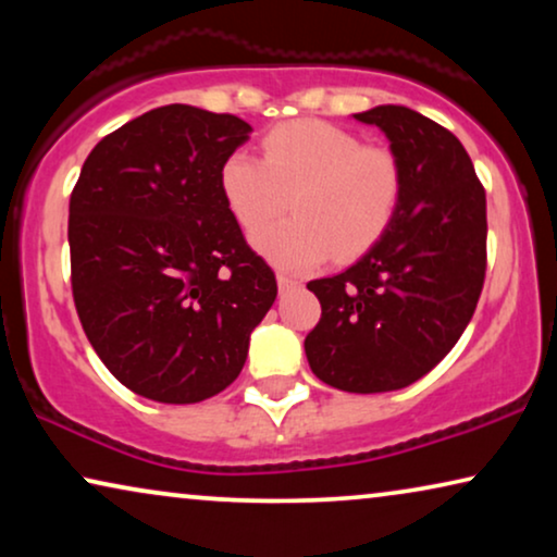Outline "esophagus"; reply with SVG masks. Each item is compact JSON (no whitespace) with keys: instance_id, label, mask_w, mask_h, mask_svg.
<instances>
[{"instance_id":"obj_1","label":"esophagus","mask_w":557,"mask_h":557,"mask_svg":"<svg viewBox=\"0 0 557 557\" xmlns=\"http://www.w3.org/2000/svg\"><path fill=\"white\" fill-rule=\"evenodd\" d=\"M276 281H278V292H288V288H294L296 284H299V281H296L294 276H288V273H278Z\"/></svg>"}]
</instances>
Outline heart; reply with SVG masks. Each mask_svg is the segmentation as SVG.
I'll list each match as a JSON object with an SVG mask.
<instances>
[{"label":"heart","instance_id":"1","mask_svg":"<svg viewBox=\"0 0 557 557\" xmlns=\"http://www.w3.org/2000/svg\"><path fill=\"white\" fill-rule=\"evenodd\" d=\"M261 149L263 159L233 151L220 170V189L248 233L293 197L297 218L256 235V248L278 269H314L332 253L349 261L391 231L403 200V170L391 149L311 119L271 128Z\"/></svg>","mask_w":557,"mask_h":557}]
</instances>
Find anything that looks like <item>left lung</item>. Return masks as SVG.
Instances as JSON below:
<instances>
[{"label":"left lung","mask_w":557,"mask_h":557,"mask_svg":"<svg viewBox=\"0 0 557 557\" xmlns=\"http://www.w3.org/2000/svg\"><path fill=\"white\" fill-rule=\"evenodd\" d=\"M355 119L391 139L403 200L360 261L307 284L322 317L304 349L322 383L387 393L436 368L474 317L486 273V195L467 149L436 121L406 106Z\"/></svg>","instance_id":"1"}]
</instances>
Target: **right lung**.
<instances>
[{"instance_id":"right-lung-1","label":"right lung","mask_w":557,"mask_h":557,"mask_svg":"<svg viewBox=\"0 0 557 557\" xmlns=\"http://www.w3.org/2000/svg\"><path fill=\"white\" fill-rule=\"evenodd\" d=\"M250 132L233 113L162 106L103 136L73 187L75 311L111 375L149 400L225 391L276 301L220 189Z\"/></svg>"}]
</instances>
